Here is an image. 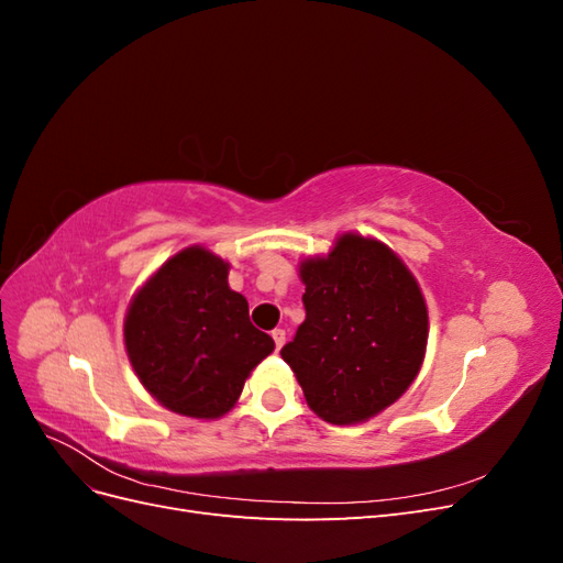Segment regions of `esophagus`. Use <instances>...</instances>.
I'll list each match as a JSON object with an SVG mask.
<instances>
[{
	"instance_id": "1",
	"label": "esophagus",
	"mask_w": 563,
	"mask_h": 563,
	"mask_svg": "<svg viewBox=\"0 0 563 563\" xmlns=\"http://www.w3.org/2000/svg\"><path fill=\"white\" fill-rule=\"evenodd\" d=\"M272 340H275V347L282 350V345L286 343V331L284 329H275V331H272Z\"/></svg>"
}]
</instances>
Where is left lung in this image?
Segmentation results:
<instances>
[{
  "instance_id": "1",
  "label": "left lung",
  "mask_w": 563,
  "mask_h": 563,
  "mask_svg": "<svg viewBox=\"0 0 563 563\" xmlns=\"http://www.w3.org/2000/svg\"><path fill=\"white\" fill-rule=\"evenodd\" d=\"M305 321L282 347L312 411L364 422L418 376L428 345L420 286L385 244L343 234L327 258L300 265Z\"/></svg>"
}]
</instances>
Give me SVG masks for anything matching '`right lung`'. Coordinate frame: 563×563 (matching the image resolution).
<instances>
[{"label": "right lung", "instance_id": "obj_1", "mask_svg": "<svg viewBox=\"0 0 563 563\" xmlns=\"http://www.w3.org/2000/svg\"><path fill=\"white\" fill-rule=\"evenodd\" d=\"M135 376L162 406L218 418L240 399L249 373L275 340L249 319V302L228 286V263L201 246L166 261L124 321Z\"/></svg>", "mask_w": 563, "mask_h": 563}]
</instances>
